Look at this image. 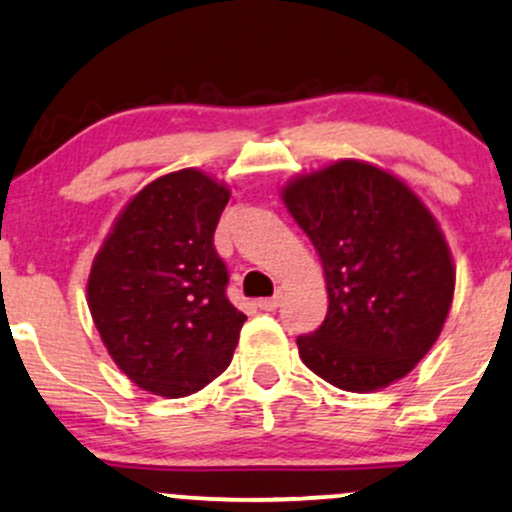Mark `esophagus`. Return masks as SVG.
I'll return each instance as SVG.
<instances>
[{
  "mask_svg": "<svg viewBox=\"0 0 512 512\" xmlns=\"http://www.w3.org/2000/svg\"><path fill=\"white\" fill-rule=\"evenodd\" d=\"M257 305H260V310H264V312H274L276 307L281 305V295H274V298H262V300H257Z\"/></svg>",
  "mask_w": 512,
  "mask_h": 512,
  "instance_id": "esophagus-1",
  "label": "esophagus"
}]
</instances>
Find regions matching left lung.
I'll return each mask as SVG.
<instances>
[{"label": "left lung", "instance_id": "8db88e82", "mask_svg": "<svg viewBox=\"0 0 512 512\" xmlns=\"http://www.w3.org/2000/svg\"><path fill=\"white\" fill-rule=\"evenodd\" d=\"M281 200L324 267L329 307L300 360L336 389H386L441 336L455 291L439 221L391 171L338 159L291 178Z\"/></svg>", "mask_w": 512, "mask_h": 512}]
</instances>
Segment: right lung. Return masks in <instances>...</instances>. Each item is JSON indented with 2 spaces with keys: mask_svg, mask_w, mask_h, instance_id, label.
<instances>
[{
  "mask_svg": "<svg viewBox=\"0 0 512 512\" xmlns=\"http://www.w3.org/2000/svg\"><path fill=\"white\" fill-rule=\"evenodd\" d=\"M231 190L171 171L114 219L88 276V307L116 367L143 391L183 398L231 365L248 317L226 298L214 229Z\"/></svg>",
  "mask_w": 512,
  "mask_h": 512,
  "instance_id": "obj_1",
  "label": "right lung"
}]
</instances>
